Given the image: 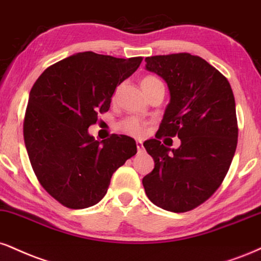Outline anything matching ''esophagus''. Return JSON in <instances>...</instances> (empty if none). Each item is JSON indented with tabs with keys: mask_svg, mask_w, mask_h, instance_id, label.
<instances>
[{
	"mask_svg": "<svg viewBox=\"0 0 261 261\" xmlns=\"http://www.w3.org/2000/svg\"><path fill=\"white\" fill-rule=\"evenodd\" d=\"M136 146H137V149H139V152H141V150L143 149V142L142 141H136Z\"/></svg>",
	"mask_w": 261,
	"mask_h": 261,
	"instance_id": "34e87169",
	"label": "esophagus"
}]
</instances>
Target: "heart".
<instances>
[{
  "label": "heart",
  "instance_id": "obj_1",
  "mask_svg": "<svg viewBox=\"0 0 261 261\" xmlns=\"http://www.w3.org/2000/svg\"><path fill=\"white\" fill-rule=\"evenodd\" d=\"M156 80L155 77L153 76H146L143 77L142 83L141 84H146V83H150V81H154ZM121 128L125 131V133L133 135V136H142L146 131V122L140 120L137 118H127L125 119L124 121L121 122Z\"/></svg>",
  "mask_w": 261,
  "mask_h": 261
}]
</instances>
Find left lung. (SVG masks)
<instances>
[{"label":"left lung","mask_w":261,"mask_h":261,"mask_svg":"<svg viewBox=\"0 0 261 261\" xmlns=\"http://www.w3.org/2000/svg\"><path fill=\"white\" fill-rule=\"evenodd\" d=\"M146 69L170 93L156 135L177 134L181 144L171 150L156 139L143 143L154 159L153 171L142 178L144 191L159 208L188 212L218 190L236 152L233 92L220 71L190 53L147 57Z\"/></svg>","instance_id":"left-lung-1"}]
</instances>
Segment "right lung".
<instances>
[{"mask_svg":"<svg viewBox=\"0 0 261 261\" xmlns=\"http://www.w3.org/2000/svg\"><path fill=\"white\" fill-rule=\"evenodd\" d=\"M142 57L115 58L79 52L47 68L30 91L24 142L40 184L71 209L95 205L112 175L136 154V141L89 134L99 113L111 107L117 86L140 67Z\"/></svg>","mask_w":261,"mask_h":261,"instance_id":"1","label":"right lung"}]
</instances>
